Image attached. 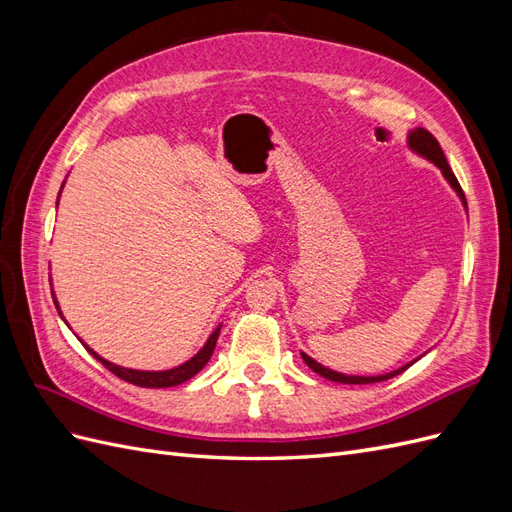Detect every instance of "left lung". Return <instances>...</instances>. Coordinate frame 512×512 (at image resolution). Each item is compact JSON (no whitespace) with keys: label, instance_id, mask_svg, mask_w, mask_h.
Here are the masks:
<instances>
[{"label":"left lung","instance_id":"8db88e82","mask_svg":"<svg viewBox=\"0 0 512 512\" xmlns=\"http://www.w3.org/2000/svg\"><path fill=\"white\" fill-rule=\"evenodd\" d=\"M408 145H410V149H414L416 153H421L423 158H427L429 162H433V164H436V166L442 170V175L446 177V181L453 185L455 192L461 196L463 205H466V194H463V190H461V185H459L457 177L453 175L451 166H448L446 156H444V151H442L440 143L436 141V136H433L431 132H427L425 128H416V130H412V132H410V136H408ZM301 356H303L305 365H307L309 369H314L318 376L327 378V380H331V382H342V384H371V382L389 380V378H393V376H399L401 371H406V369L414 363V361H412V363H408V365H404V367H399V369L391 371V374H384V376H346V374H337V371L327 369L324 365L316 363V361L312 359V356H307L305 352H301Z\"/></svg>","mask_w":512,"mask_h":512}]
</instances>
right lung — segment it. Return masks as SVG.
I'll use <instances>...</instances> for the list:
<instances>
[{
  "mask_svg": "<svg viewBox=\"0 0 512 512\" xmlns=\"http://www.w3.org/2000/svg\"><path fill=\"white\" fill-rule=\"evenodd\" d=\"M55 307H59L57 301H55ZM59 316H61V312H59ZM220 329H222V327H218V329H215V331L211 333V337L207 339V344L203 346V350H200L198 354H194L190 361H185L183 365L173 367V369H166V371H138V369L119 367V365H115V363H108L106 359H102V356H98L87 344H83V346H85L91 354H94L96 359H98L108 371H113V374H115L117 378L126 380V382H130V384H136V386H145V389H166V386H177V384L188 382L190 378H194V376L198 374L200 369H203V367L207 365V361L211 359V354H213L215 344H218Z\"/></svg>",
  "mask_w": 512,
  "mask_h": 512,
  "instance_id": "add662e5",
  "label": "right lung"
}]
</instances>
